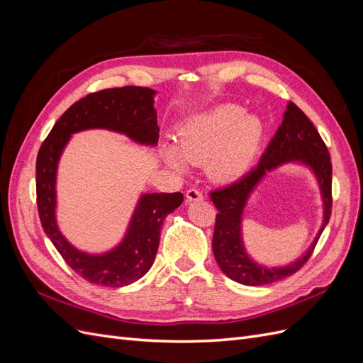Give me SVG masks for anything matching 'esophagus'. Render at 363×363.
<instances>
[{"mask_svg":"<svg viewBox=\"0 0 363 363\" xmlns=\"http://www.w3.org/2000/svg\"><path fill=\"white\" fill-rule=\"evenodd\" d=\"M203 199H204L203 194L199 189H195V188H191L188 192H186V200H188L189 203H192V201H201Z\"/></svg>","mask_w":363,"mask_h":363,"instance_id":"34e87169","label":"esophagus"}]
</instances>
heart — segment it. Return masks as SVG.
Instances as JSON below:
<instances>
[{"instance_id": "obj_1", "label": "heart", "mask_w": 363, "mask_h": 363, "mask_svg": "<svg viewBox=\"0 0 363 363\" xmlns=\"http://www.w3.org/2000/svg\"><path fill=\"white\" fill-rule=\"evenodd\" d=\"M242 107L223 104L186 121L179 128L177 148L163 145V157L183 171L186 160L206 163L216 182H233L247 172L263 139V125L255 115H242Z\"/></svg>"}]
</instances>
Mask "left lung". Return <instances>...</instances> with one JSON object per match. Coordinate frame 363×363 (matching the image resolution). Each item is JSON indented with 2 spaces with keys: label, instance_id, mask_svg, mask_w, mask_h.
<instances>
[{
  "label": "left lung",
  "instance_id": "1",
  "mask_svg": "<svg viewBox=\"0 0 363 363\" xmlns=\"http://www.w3.org/2000/svg\"><path fill=\"white\" fill-rule=\"evenodd\" d=\"M288 161H300L317 175L325 200V219L320 233L304 257L283 269H268L247 257L240 233V223L249 194L262 175ZM211 200L218 208L212 240L213 255L227 277L247 286H262L292 276L309 260L332 215V162L324 140L298 106L292 101L288 103L283 123L271 139L257 167L238 182L223 189L212 191Z\"/></svg>",
  "mask_w": 363,
  "mask_h": 363
}]
</instances>
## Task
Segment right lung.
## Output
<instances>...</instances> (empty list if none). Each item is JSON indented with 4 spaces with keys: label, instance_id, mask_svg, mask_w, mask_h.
I'll use <instances>...</instances> for the list:
<instances>
[{
    "label": "right lung",
    "instance_id": "right-lung-1",
    "mask_svg": "<svg viewBox=\"0 0 363 363\" xmlns=\"http://www.w3.org/2000/svg\"><path fill=\"white\" fill-rule=\"evenodd\" d=\"M156 91L124 86L86 95L65 112L43 140L36 160V196L43 232L63 260L94 284L121 288L144 277L155 262L164 218L183 203V194H144L135 208L125 238L104 255H89L72 247L56 221V174L62 151L71 135L87 128L124 133L139 144L159 140Z\"/></svg>",
    "mask_w": 363,
    "mask_h": 363
}]
</instances>
